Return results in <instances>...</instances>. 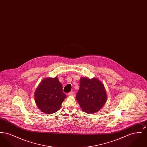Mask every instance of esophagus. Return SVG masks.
Listing matches in <instances>:
<instances>
[{
	"label": "esophagus",
	"mask_w": 147,
	"mask_h": 147,
	"mask_svg": "<svg viewBox=\"0 0 147 147\" xmlns=\"http://www.w3.org/2000/svg\"><path fill=\"white\" fill-rule=\"evenodd\" d=\"M74 91H70V92L68 94V95H70V96H72V95H74Z\"/></svg>",
	"instance_id": "obj_1"
}]
</instances>
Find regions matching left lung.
<instances>
[{"label": "left lung", "instance_id": "left-lung-1", "mask_svg": "<svg viewBox=\"0 0 147 147\" xmlns=\"http://www.w3.org/2000/svg\"><path fill=\"white\" fill-rule=\"evenodd\" d=\"M107 98L105 86L98 78H80L76 99L83 111L88 113L98 112L105 105Z\"/></svg>", "mask_w": 147, "mask_h": 147}]
</instances>
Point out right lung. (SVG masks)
Listing matches in <instances>:
<instances>
[{"label":"right lung","mask_w":147,"mask_h":147,"mask_svg":"<svg viewBox=\"0 0 147 147\" xmlns=\"http://www.w3.org/2000/svg\"><path fill=\"white\" fill-rule=\"evenodd\" d=\"M62 88L57 77L43 79L35 92V103L39 110L46 114L58 111L67 97Z\"/></svg>","instance_id":"right-lung-1"}]
</instances>
